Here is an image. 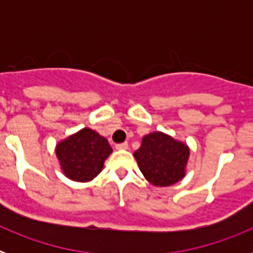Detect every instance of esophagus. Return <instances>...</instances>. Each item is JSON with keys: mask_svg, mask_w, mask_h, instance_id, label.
I'll list each match as a JSON object with an SVG mask.
<instances>
[{"mask_svg": "<svg viewBox=\"0 0 253 253\" xmlns=\"http://www.w3.org/2000/svg\"><path fill=\"white\" fill-rule=\"evenodd\" d=\"M115 148L118 151H123V149H128V143H119V144H116Z\"/></svg>", "mask_w": 253, "mask_h": 253, "instance_id": "1", "label": "esophagus"}]
</instances>
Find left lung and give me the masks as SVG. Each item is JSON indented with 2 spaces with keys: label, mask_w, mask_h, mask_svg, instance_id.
I'll use <instances>...</instances> for the list:
<instances>
[{
  "label": "left lung",
  "mask_w": 253,
  "mask_h": 253,
  "mask_svg": "<svg viewBox=\"0 0 253 253\" xmlns=\"http://www.w3.org/2000/svg\"><path fill=\"white\" fill-rule=\"evenodd\" d=\"M190 149L182 142L162 131L143 137L142 146L134 152L143 176L154 186H171L185 177Z\"/></svg>",
  "instance_id": "8db88e82"
}]
</instances>
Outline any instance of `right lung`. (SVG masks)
Instances as JSON below:
<instances>
[{
    "label": "right lung",
    "mask_w": 253,
    "mask_h": 253,
    "mask_svg": "<svg viewBox=\"0 0 253 253\" xmlns=\"http://www.w3.org/2000/svg\"><path fill=\"white\" fill-rule=\"evenodd\" d=\"M113 148L97 131L84 128L60 140L55 154L64 175L73 181L87 182L101 172Z\"/></svg>",
    "instance_id": "add662e5"
}]
</instances>
